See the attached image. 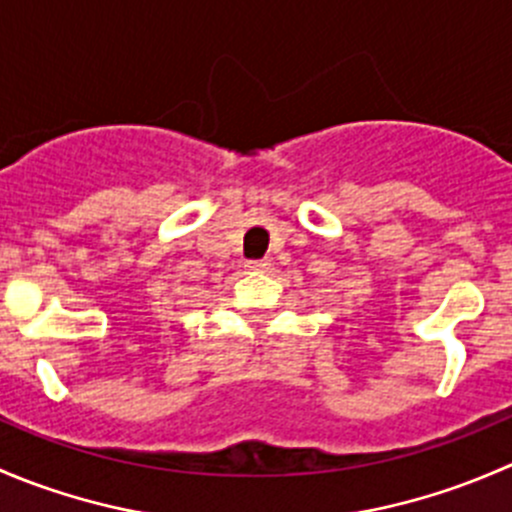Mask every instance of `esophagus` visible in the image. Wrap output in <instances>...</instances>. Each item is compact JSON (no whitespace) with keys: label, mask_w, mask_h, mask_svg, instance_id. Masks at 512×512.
<instances>
[{"label":"esophagus","mask_w":512,"mask_h":512,"mask_svg":"<svg viewBox=\"0 0 512 512\" xmlns=\"http://www.w3.org/2000/svg\"><path fill=\"white\" fill-rule=\"evenodd\" d=\"M245 267L250 272H267L272 267V262L270 260H250Z\"/></svg>","instance_id":"34e87169"}]
</instances>
